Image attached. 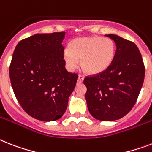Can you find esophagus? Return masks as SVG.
Returning <instances> with one entry per match:
<instances>
[{"mask_svg":"<svg viewBox=\"0 0 152 152\" xmlns=\"http://www.w3.org/2000/svg\"><path fill=\"white\" fill-rule=\"evenodd\" d=\"M83 80H84V77H83V76H82V75H79L78 83H81L83 82Z\"/></svg>","mask_w":152,"mask_h":152,"instance_id":"obj_1","label":"esophagus"}]
</instances>
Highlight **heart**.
I'll return each instance as SVG.
<instances>
[{
	"label": "heart",
	"mask_w": 152,
	"mask_h": 152,
	"mask_svg": "<svg viewBox=\"0 0 152 152\" xmlns=\"http://www.w3.org/2000/svg\"><path fill=\"white\" fill-rule=\"evenodd\" d=\"M116 46L110 38L101 37L76 38L65 48L63 58L70 71L80 65L85 72L91 75L102 73L110 67L115 56Z\"/></svg>",
	"instance_id": "b5f03b06"
}]
</instances>
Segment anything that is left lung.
<instances>
[{
    "label": "left lung",
    "instance_id": "obj_1",
    "mask_svg": "<svg viewBox=\"0 0 152 152\" xmlns=\"http://www.w3.org/2000/svg\"><path fill=\"white\" fill-rule=\"evenodd\" d=\"M106 37L116 45L115 56L108 69L87 76L83 83L87 108L101 121H114L125 116L134 107L144 83L145 69L137 45L114 34Z\"/></svg>",
    "mask_w": 152,
    "mask_h": 152
}]
</instances>
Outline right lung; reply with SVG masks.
Listing matches in <instances>:
<instances>
[{
	"label": "right lung",
	"mask_w": 152,
	"mask_h": 152,
	"mask_svg": "<svg viewBox=\"0 0 152 152\" xmlns=\"http://www.w3.org/2000/svg\"><path fill=\"white\" fill-rule=\"evenodd\" d=\"M65 32L35 34L15 47L9 67L15 95L23 110L44 122L60 119L78 75L65 69Z\"/></svg>",
	"instance_id": "1"
}]
</instances>
